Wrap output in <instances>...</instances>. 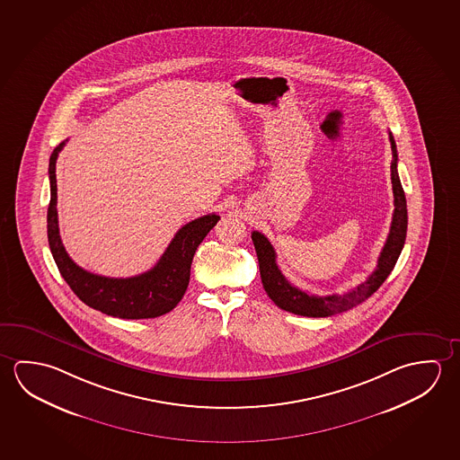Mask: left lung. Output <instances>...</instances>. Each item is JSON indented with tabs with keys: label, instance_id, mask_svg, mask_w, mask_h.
<instances>
[{
	"label": "left lung",
	"instance_id": "8db88e82",
	"mask_svg": "<svg viewBox=\"0 0 460 460\" xmlns=\"http://www.w3.org/2000/svg\"><path fill=\"white\" fill-rule=\"evenodd\" d=\"M388 135H390L393 151L392 184L394 211H393L390 234H388L384 249L378 256L376 271L370 274L366 282H362L356 288L343 295L316 296V295L306 294L300 288L292 286L284 278V274L280 272L278 263H276V252H274L271 242L268 241V237H264L263 234L258 233V231L252 233V241L255 245L264 290L279 308L286 309L288 313H294L298 316L327 317L332 314H339V313L354 308L359 303L366 302L370 295H374V292L378 290V287L384 284L385 279L390 276V272L393 271V268L401 255V250L404 247V241H406L407 205L404 189L399 181L396 143L393 139L392 133H388Z\"/></svg>",
	"mask_w": 460,
	"mask_h": 460
}]
</instances>
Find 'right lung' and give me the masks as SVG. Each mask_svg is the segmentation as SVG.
<instances>
[{
	"mask_svg": "<svg viewBox=\"0 0 460 460\" xmlns=\"http://www.w3.org/2000/svg\"><path fill=\"white\" fill-rule=\"evenodd\" d=\"M66 141L49 157L51 200L48 207V242L62 278L74 294L91 308L120 319H149L162 316L181 302L190 278V264L197 247L218 223L217 213L190 221L174 234L173 241L157 264L135 278H104L84 271L68 256L62 245L58 225L56 162Z\"/></svg>",
	"mask_w": 460,
	"mask_h": 460,
	"instance_id": "obj_1",
	"label": "right lung"
}]
</instances>
